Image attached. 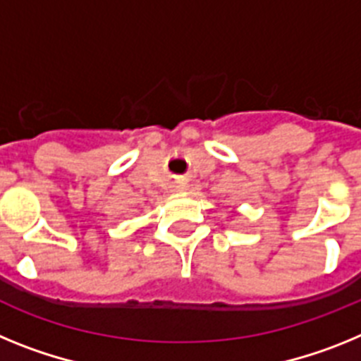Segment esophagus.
Here are the masks:
<instances>
[{
  "mask_svg": "<svg viewBox=\"0 0 361 361\" xmlns=\"http://www.w3.org/2000/svg\"><path fill=\"white\" fill-rule=\"evenodd\" d=\"M176 189H178V190H183V189H185V185L180 183V185H178V187H176Z\"/></svg>",
  "mask_w": 361,
  "mask_h": 361,
  "instance_id": "34e87169",
  "label": "esophagus"
}]
</instances>
